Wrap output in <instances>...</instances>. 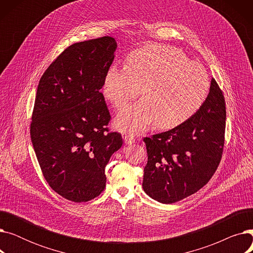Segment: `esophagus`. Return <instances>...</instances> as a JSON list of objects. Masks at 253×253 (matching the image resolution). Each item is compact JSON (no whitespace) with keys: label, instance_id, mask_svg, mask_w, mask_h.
Segmentation results:
<instances>
[{"label":"esophagus","instance_id":"obj_1","mask_svg":"<svg viewBox=\"0 0 253 253\" xmlns=\"http://www.w3.org/2000/svg\"><path fill=\"white\" fill-rule=\"evenodd\" d=\"M123 138H124L125 143H127V144H132L135 142V136L133 134H125L123 136Z\"/></svg>","mask_w":253,"mask_h":253}]
</instances>
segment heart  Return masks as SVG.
Wrapping results in <instances>:
<instances>
[{"mask_svg": "<svg viewBox=\"0 0 253 253\" xmlns=\"http://www.w3.org/2000/svg\"><path fill=\"white\" fill-rule=\"evenodd\" d=\"M204 66L180 50L149 45L132 52L127 65L110 66L103 92L118 109L140 95L144 99L119 113L116 125L124 132H140L154 122L160 128L175 127L194 115L209 91Z\"/></svg>", "mask_w": 253, "mask_h": 253, "instance_id": "1", "label": "heart"}]
</instances>
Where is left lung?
Instances as JSON below:
<instances>
[{
  "mask_svg": "<svg viewBox=\"0 0 253 253\" xmlns=\"http://www.w3.org/2000/svg\"><path fill=\"white\" fill-rule=\"evenodd\" d=\"M225 117L222 91L212 78L205 101L190 119L143 138L148 152L143 191L158 202L171 204L203 188L221 160Z\"/></svg>",
  "mask_w": 253,
  "mask_h": 253,
  "instance_id": "1",
  "label": "left lung"
}]
</instances>
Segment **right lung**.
<instances>
[{
    "instance_id": "right-lung-1",
    "label": "right lung",
    "mask_w": 253,
    "mask_h": 253,
    "mask_svg": "<svg viewBox=\"0 0 253 253\" xmlns=\"http://www.w3.org/2000/svg\"><path fill=\"white\" fill-rule=\"evenodd\" d=\"M116 49L112 37L75 43L39 82L31 123L33 147L51 189L73 202L100 195L105 166L123 144L121 134L106 127L111 115L100 92Z\"/></svg>"
}]
</instances>
